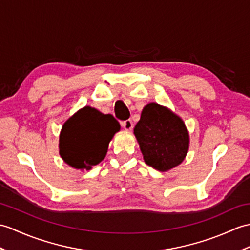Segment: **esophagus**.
Instances as JSON below:
<instances>
[{
	"instance_id": "1",
	"label": "esophagus",
	"mask_w": 250,
	"mask_h": 250,
	"mask_svg": "<svg viewBox=\"0 0 250 250\" xmlns=\"http://www.w3.org/2000/svg\"><path fill=\"white\" fill-rule=\"evenodd\" d=\"M133 125H133L132 120H130V119L125 120V121H123V123H121V126H123L125 131H131L133 129Z\"/></svg>"
}]
</instances>
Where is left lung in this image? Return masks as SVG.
Returning <instances> with one entry per match:
<instances>
[{
	"label": "left lung",
	"instance_id": "8db88e82",
	"mask_svg": "<svg viewBox=\"0 0 250 250\" xmlns=\"http://www.w3.org/2000/svg\"><path fill=\"white\" fill-rule=\"evenodd\" d=\"M134 135L145 163L162 172L179 166L188 152L189 133L184 121L156 102L143 108Z\"/></svg>",
	"mask_w": 250,
	"mask_h": 250
}]
</instances>
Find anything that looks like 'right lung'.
I'll list each match as a JSON object with an SVG mask.
<instances>
[{
	"instance_id": "add662e5",
	"label": "right lung",
	"mask_w": 250,
	"mask_h": 250,
	"mask_svg": "<svg viewBox=\"0 0 250 250\" xmlns=\"http://www.w3.org/2000/svg\"><path fill=\"white\" fill-rule=\"evenodd\" d=\"M120 130L112 115L84 106L62 125L60 133V155L75 169L90 170L105 158L108 144Z\"/></svg>"
}]
</instances>
